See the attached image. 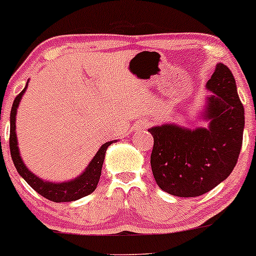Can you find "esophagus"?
<instances>
[{
	"mask_svg": "<svg viewBox=\"0 0 256 256\" xmlns=\"http://www.w3.org/2000/svg\"><path fill=\"white\" fill-rule=\"evenodd\" d=\"M144 126H146V122H144Z\"/></svg>",
	"mask_w": 256,
	"mask_h": 256,
	"instance_id": "1",
	"label": "esophagus"
}]
</instances>
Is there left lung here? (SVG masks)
Masks as SVG:
<instances>
[{
	"instance_id": "left-lung-1",
	"label": "left lung",
	"mask_w": 256,
	"mask_h": 256,
	"mask_svg": "<svg viewBox=\"0 0 256 256\" xmlns=\"http://www.w3.org/2000/svg\"><path fill=\"white\" fill-rule=\"evenodd\" d=\"M212 94L200 118L206 128L176 124L153 126L150 166L156 184L176 196H198L224 181L234 169L243 142L244 108L231 70L216 64L206 82Z\"/></svg>"
}]
</instances>
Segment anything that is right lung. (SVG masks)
Here are the masks:
<instances>
[{"label": "right lung", "instance_id": "add662e5", "mask_svg": "<svg viewBox=\"0 0 256 256\" xmlns=\"http://www.w3.org/2000/svg\"><path fill=\"white\" fill-rule=\"evenodd\" d=\"M29 82V80H28ZM28 82L25 85L24 90L16 97L14 100L12 109H10V156L16 165V169L19 172V175L23 178L26 184H29L32 190H35L38 194L44 196L48 200L56 202V203H63V202H74L78 199L82 198L91 194L94 190H96L98 181L100 178V171H102L103 162H104V156L106 153V148L112 144V143L116 142L110 141L106 142L104 144L100 146L96 156L92 158L90 164L87 165L85 171L78 176V178L69 180L66 182H50L44 181L32 174V171L28 169L26 165L24 164L23 159H22L20 153H19L18 141H16V115L18 110L19 103H20L22 97L25 94L28 88Z\"/></svg>", "mask_w": 256, "mask_h": 256}]
</instances>
